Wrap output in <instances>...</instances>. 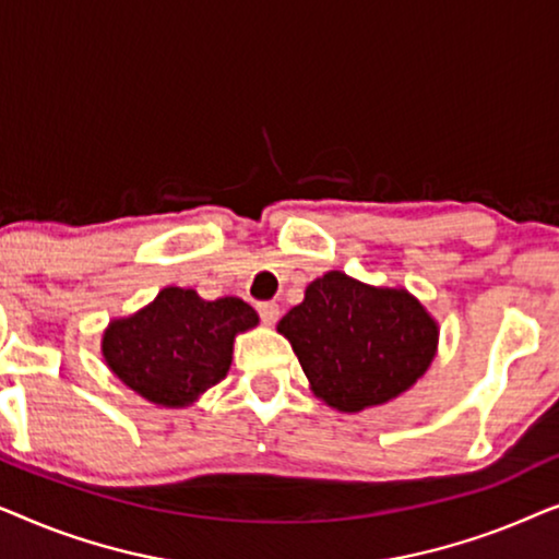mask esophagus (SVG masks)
Instances as JSON below:
<instances>
[{"label":"esophagus","instance_id":"1","mask_svg":"<svg viewBox=\"0 0 559 559\" xmlns=\"http://www.w3.org/2000/svg\"><path fill=\"white\" fill-rule=\"evenodd\" d=\"M257 310H259V318H262V323H266V325L277 323V318H280V305L277 302H259Z\"/></svg>","mask_w":559,"mask_h":559}]
</instances>
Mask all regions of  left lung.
<instances>
[{"mask_svg":"<svg viewBox=\"0 0 559 559\" xmlns=\"http://www.w3.org/2000/svg\"><path fill=\"white\" fill-rule=\"evenodd\" d=\"M293 346L312 394L338 412L396 400L432 364L438 323L402 287L364 285L328 272L277 323Z\"/></svg>","mask_w":559,"mask_h":559,"instance_id":"1","label":"left lung"}]
</instances>
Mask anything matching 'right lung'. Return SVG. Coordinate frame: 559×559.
Listing matches in <instances>:
<instances>
[{
	"instance_id": "1",
	"label": "right lung",
	"mask_w": 559,
	"mask_h": 559,
	"mask_svg": "<svg viewBox=\"0 0 559 559\" xmlns=\"http://www.w3.org/2000/svg\"><path fill=\"white\" fill-rule=\"evenodd\" d=\"M257 323V310L239 297L203 300L195 289L165 287L147 308L111 320L102 354L132 392L178 409L226 377L234 338Z\"/></svg>"
}]
</instances>
